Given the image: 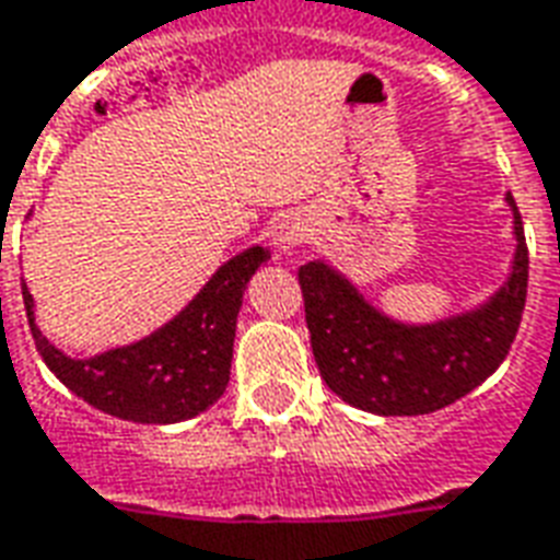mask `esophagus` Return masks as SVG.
<instances>
[{
	"mask_svg": "<svg viewBox=\"0 0 560 560\" xmlns=\"http://www.w3.org/2000/svg\"><path fill=\"white\" fill-rule=\"evenodd\" d=\"M304 238H307V223L298 218V214H283L271 226V241H275V247L280 253L295 250L298 244H304Z\"/></svg>",
	"mask_w": 560,
	"mask_h": 560,
	"instance_id": "34e87169",
	"label": "esophagus"
}]
</instances>
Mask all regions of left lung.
<instances>
[{"mask_svg": "<svg viewBox=\"0 0 560 560\" xmlns=\"http://www.w3.org/2000/svg\"><path fill=\"white\" fill-rule=\"evenodd\" d=\"M513 208L516 256L508 283L487 304L435 325H402L370 307L330 265L298 268L310 346L325 385L373 415H430L495 373L516 340L528 295V247Z\"/></svg>", "mask_w": 560, "mask_h": 560, "instance_id": "1", "label": "left lung"}]
</instances>
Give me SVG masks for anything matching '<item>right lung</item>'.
Here are the masks:
<instances>
[{
  "instance_id": "add662e5",
  "label": "right lung",
  "mask_w": 560,
  "mask_h": 560,
  "mask_svg": "<svg viewBox=\"0 0 560 560\" xmlns=\"http://www.w3.org/2000/svg\"><path fill=\"white\" fill-rule=\"evenodd\" d=\"M265 259L262 247L238 253L161 330L85 361L68 358L40 334L23 285L28 328L44 364L89 406L133 423H178L218 402L230 385L241 298Z\"/></svg>"
}]
</instances>
